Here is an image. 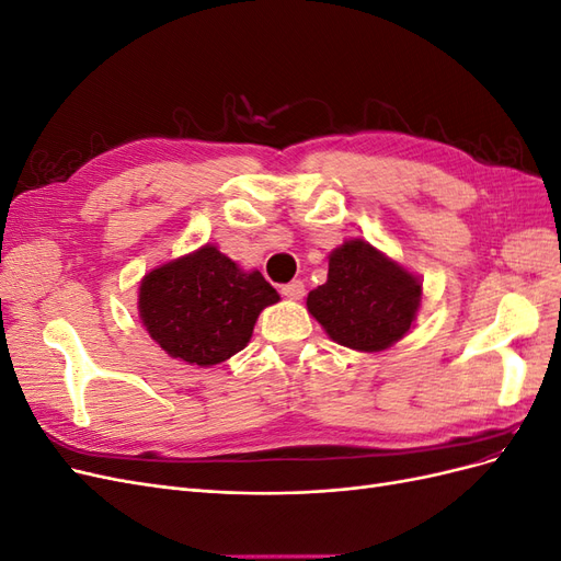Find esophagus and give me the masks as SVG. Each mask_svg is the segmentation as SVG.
<instances>
[{"instance_id":"34e87169","label":"esophagus","mask_w":561,"mask_h":561,"mask_svg":"<svg viewBox=\"0 0 561 561\" xmlns=\"http://www.w3.org/2000/svg\"><path fill=\"white\" fill-rule=\"evenodd\" d=\"M280 295L287 299H301L304 297V283L301 280H293L280 287Z\"/></svg>"}]
</instances>
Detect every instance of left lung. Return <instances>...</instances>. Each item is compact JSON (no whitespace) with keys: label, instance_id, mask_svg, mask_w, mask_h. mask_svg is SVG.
I'll return each mask as SVG.
<instances>
[{"label":"left lung","instance_id":"8db88e82","mask_svg":"<svg viewBox=\"0 0 561 561\" xmlns=\"http://www.w3.org/2000/svg\"><path fill=\"white\" fill-rule=\"evenodd\" d=\"M309 313L332 342L377 353L410 332L421 307V280L363 239L330 254L328 283L307 297Z\"/></svg>","mask_w":561,"mask_h":561}]
</instances>
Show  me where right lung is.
<instances>
[{
  "mask_svg": "<svg viewBox=\"0 0 561 561\" xmlns=\"http://www.w3.org/2000/svg\"><path fill=\"white\" fill-rule=\"evenodd\" d=\"M278 299L257 268L243 271L208 243L149 271L138 309L149 336L171 358L210 367L243 351L260 313Z\"/></svg>",
  "mask_w": 561,
  "mask_h": 561,
  "instance_id": "1",
  "label": "right lung"
}]
</instances>
